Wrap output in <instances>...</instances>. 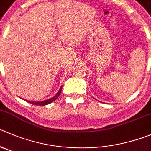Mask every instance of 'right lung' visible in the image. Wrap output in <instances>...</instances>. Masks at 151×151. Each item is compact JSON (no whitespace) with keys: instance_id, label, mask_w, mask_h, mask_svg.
Masks as SVG:
<instances>
[{"instance_id":"add662e5","label":"right lung","mask_w":151,"mask_h":151,"mask_svg":"<svg viewBox=\"0 0 151 151\" xmlns=\"http://www.w3.org/2000/svg\"><path fill=\"white\" fill-rule=\"evenodd\" d=\"M61 91H62V88H60V91H59L58 92L56 93V95H55L54 97H53V98H50V99H48V100H45V101H39V102H36V101H28V102L30 103L31 104H33V105H36V106L47 105V104H50V103H52L53 101H54L55 100H56L57 98H58V97L60 96V93H61Z\"/></svg>"}]
</instances>
